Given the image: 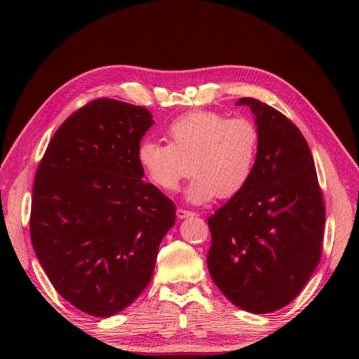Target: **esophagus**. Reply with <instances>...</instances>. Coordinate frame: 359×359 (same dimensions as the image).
Instances as JSON below:
<instances>
[{
  "mask_svg": "<svg viewBox=\"0 0 359 359\" xmlns=\"http://www.w3.org/2000/svg\"><path fill=\"white\" fill-rule=\"evenodd\" d=\"M191 215H194V212L187 211V210H182V208H178V210H177V217H178L180 220L187 219V217H191Z\"/></svg>",
  "mask_w": 359,
  "mask_h": 359,
  "instance_id": "esophagus-1",
  "label": "esophagus"
}]
</instances>
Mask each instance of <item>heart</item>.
I'll return each mask as SVG.
<instances>
[{
    "instance_id": "b5f03b06",
    "label": "heart",
    "mask_w": 359,
    "mask_h": 359,
    "mask_svg": "<svg viewBox=\"0 0 359 359\" xmlns=\"http://www.w3.org/2000/svg\"><path fill=\"white\" fill-rule=\"evenodd\" d=\"M168 142L147 139L137 148V163L148 180L165 191L177 190L191 172V203L215 196L232 199L250 182L259 153V132L247 118H227L210 111L182 115L169 124Z\"/></svg>"
}]
</instances>
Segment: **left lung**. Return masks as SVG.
I'll list each match as a JSON object with an SVG mask.
<instances>
[{
	"label": "left lung",
	"mask_w": 359,
	"mask_h": 359,
	"mask_svg": "<svg viewBox=\"0 0 359 359\" xmlns=\"http://www.w3.org/2000/svg\"><path fill=\"white\" fill-rule=\"evenodd\" d=\"M259 132L253 177L210 219L211 278L236 307L255 314L283 309L316 269L325 206L311 151L298 127L252 97Z\"/></svg>",
	"instance_id": "8db88e82"
}]
</instances>
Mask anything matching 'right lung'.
<instances>
[{"label": "right lung", "mask_w": 359, "mask_h": 359, "mask_svg": "<svg viewBox=\"0 0 359 359\" xmlns=\"http://www.w3.org/2000/svg\"><path fill=\"white\" fill-rule=\"evenodd\" d=\"M142 106L99 99L69 116L43 156L31 205V243L52 286L95 318L128 307L148 286L175 205L145 182Z\"/></svg>", "instance_id": "add662e5"}]
</instances>
